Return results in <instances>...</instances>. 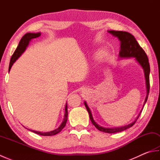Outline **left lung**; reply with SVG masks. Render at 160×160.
I'll return each instance as SVG.
<instances>
[{
    "mask_svg": "<svg viewBox=\"0 0 160 160\" xmlns=\"http://www.w3.org/2000/svg\"><path fill=\"white\" fill-rule=\"evenodd\" d=\"M110 33L113 34L114 36L118 37V39L120 40L121 42V49L120 52V56L121 58H130V57H135L136 58L138 62L140 64V65L143 68L144 71V75L146 78V84H147V96L146 97V99L144 101V104L147 101L149 90H150V81H149V74H150V64H149L148 58L147 57V53H145L144 49L139 45L138 42H137L136 39L135 38V37L131 34L130 33L127 32H122V31H115V30H111V31H108ZM84 105L87 108V110L88 113L89 114L90 120L92 122V124L96 127L98 130L107 132V133H115V132H121L122 131H124L126 129L131 127L132 126H133L134 124L136 122L138 118L140 117V113H142V111L138 115V118H136L133 122H132L131 124L126 125L124 127H117L113 128H104L100 127V125H98L96 122L94 121L92 114H91V110L89 109V107L87 106L86 102H84Z\"/></svg>",
    "mask_w": 160,
    "mask_h": 160,
    "instance_id": "8db88e82",
    "label": "left lung"
}]
</instances>
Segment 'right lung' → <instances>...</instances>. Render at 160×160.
<instances>
[{
  "instance_id": "1",
  "label": "right lung",
  "mask_w": 160,
  "mask_h": 160,
  "mask_svg": "<svg viewBox=\"0 0 160 160\" xmlns=\"http://www.w3.org/2000/svg\"><path fill=\"white\" fill-rule=\"evenodd\" d=\"M40 36V33H26L25 36H22V38H21V40H20L18 46L17 47L16 49L15 50L14 53H13V55L12 56L11 60H10V62H9V71L11 69V67L12 66V64H13V62L18 58L20 57V56L24 52V51L26 49V47H28V45H29V42L30 40L33 38H38ZM67 115H68V111H67V104H66L65 106V113H64V120L62 122V123L61 124V125L60 127L53 130L52 131L50 132H42L40 131H32L29 129V131H31L33 132H35L36 134H38L40 135H43V136H52V135H55L62 130V128L65 127L67 121Z\"/></svg>"
}]
</instances>
